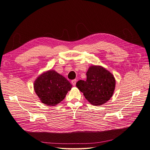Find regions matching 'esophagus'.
Listing matches in <instances>:
<instances>
[{
    "label": "esophagus",
    "mask_w": 150,
    "mask_h": 150,
    "mask_svg": "<svg viewBox=\"0 0 150 150\" xmlns=\"http://www.w3.org/2000/svg\"><path fill=\"white\" fill-rule=\"evenodd\" d=\"M76 80H73L71 81V83H72V85H73L74 86H75V85H76Z\"/></svg>",
    "instance_id": "1"
}]
</instances>
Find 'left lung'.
I'll use <instances>...</instances> for the list:
<instances>
[{"instance_id": "8db88e82", "label": "left lung", "mask_w": 150, "mask_h": 150, "mask_svg": "<svg viewBox=\"0 0 150 150\" xmlns=\"http://www.w3.org/2000/svg\"><path fill=\"white\" fill-rule=\"evenodd\" d=\"M113 75L98 65H91L86 72V80H79L76 86L85 98L94 106L105 103L113 96L115 89Z\"/></svg>"}]
</instances>
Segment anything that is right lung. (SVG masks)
Wrapping results in <instances>:
<instances>
[{
	"instance_id": "1",
	"label": "right lung",
	"mask_w": 150,
	"mask_h": 150,
	"mask_svg": "<svg viewBox=\"0 0 150 150\" xmlns=\"http://www.w3.org/2000/svg\"><path fill=\"white\" fill-rule=\"evenodd\" d=\"M71 87V84L64 76L54 70L43 72L33 83L35 93L41 102L47 106L60 103Z\"/></svg>"
}]
</instances>
